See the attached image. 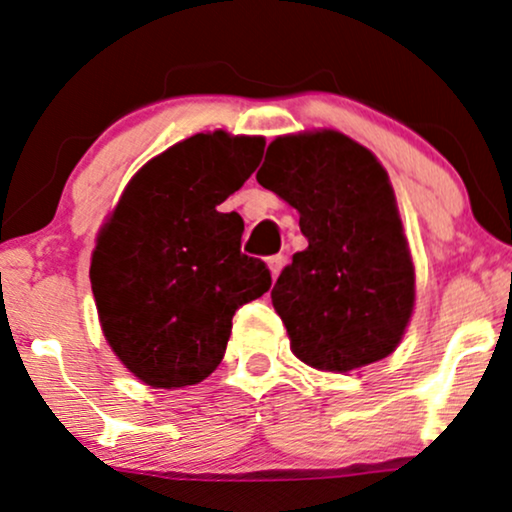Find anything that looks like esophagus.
<instances>
[{
	"instance_id": "obj_1",
	"label": "esophagus",
	"mask_w": 512,
	"mask_h": 512,
	"mask_svg": "<svg viewBox=\"0 0 512 512\" xmlns=\"http://www.w3.org/2000/svg\"><path fill=\"white\" fill-rule=\"evenodd\" d=\"M267 267H269V272H272V279H276V276H279V274H281V269H283V257H281V255L269 257V260H267Z\"/></svg>"
}]
</instances>
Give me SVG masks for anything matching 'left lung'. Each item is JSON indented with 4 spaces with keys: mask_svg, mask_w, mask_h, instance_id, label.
Segmentation results:
<instances>
[{
    "mask_svg": "<svg viewBox=\"0 0 512 512\" xmlns=\"http://www.w3.org/2000/svg\"><path fill=\"white\" fill-rule=\"evenodd\" d=\"M257 183L298 209L307 238L272 288L295 357L350 372L391 355L415 307V267L377 157L338 131L281 135Z\"/></svg>",
    "mask_w": 512,
    "mask_h": 512,
    "instance_id": "obj_1",
    "label": "left lung"
}]
</instances>
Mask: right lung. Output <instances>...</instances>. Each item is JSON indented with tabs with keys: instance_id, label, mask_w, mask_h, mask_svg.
<instances>
[{
	"instance_id": "add662e5",
	"label": "right lung",
	"mask_w": 512,
	"mask_h": 512,
	"mask_svg": "<svg viewBox=\"0 0 512 512\" xmlns=\"http://www.w3.org/2000/svg\"><path fill=\"white\" fill-rule=\"evenodd\" d=\"M264 138L197 133L131 178L92 252L104 338L140 381L181 389L219 367L240 305L272 286L240 252L243 219L219 212L262 162Z\"/></svg>"
}]
</instances>
